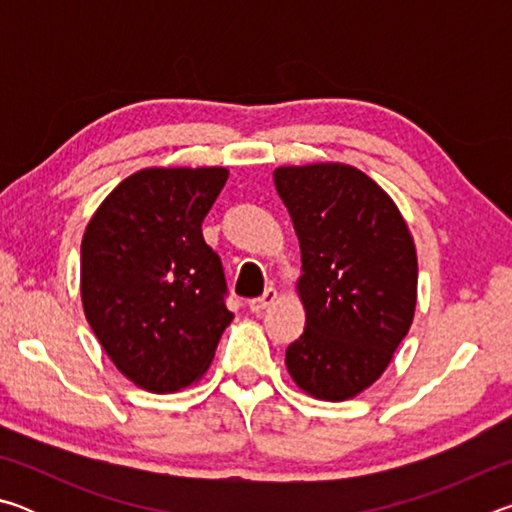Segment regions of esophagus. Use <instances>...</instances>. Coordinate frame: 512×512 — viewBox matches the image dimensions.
<instances>
[{
    "instance_id": "1",
    "label": "esophagus",
    "mask_w": 512,
    "mask_h": 512,
    "mask_svg": "<svg viewBox=\"0 0 512 512\" xmlns=\"http://www.w3.org/2000/svg\"><path fill=\"white\" fill-rule=\"evenodd\" d=\"M275 300H277V291L271 287V289H266V291H264V296H262V298L250 300V302H248V307H250V311H253V314H262V311H264L266 307H271Z\"/></svg>"
}]
</instances>
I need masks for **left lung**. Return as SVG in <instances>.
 Returning <instances> with one entry per match:
<instances>
[{"label":"left lung","mask_w":512,"mask_h":512,"mask_svg":"<svg viewBox=\"0 0 512 512\" xmlns=\"http://www.w3.org/2000/svg\"><path fill=\"white\" fill-rule=\"evenodd\" d=\"M300 241L298 298L307 327L287 350L302 393L345 402L384 375L413 323L418 255L402 212L343 162L273 171Z\"/></svg>","instance_id":"obj_1"}]
</instances>
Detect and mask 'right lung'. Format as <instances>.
Listing matches in <instances>:
<instances>
[{"label": "right lung", "instance_id": "1", "mask_svg": "<svg viewBox=\"0 0 512 512\" xmlns=\"http://www.w3.org/2000/svg\"><path fill=\"white\" fill-rule=\"evenodd\" d=\"M225 180V167L135 171L85 225V318L115 368L149 393L198 384L235 318L201 230Z\"/></svg>", "mask_w": 512, "mask_h": 512}]
</instances>
